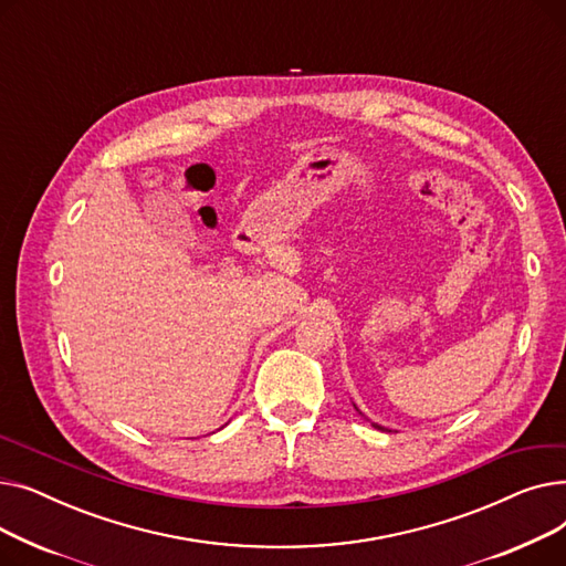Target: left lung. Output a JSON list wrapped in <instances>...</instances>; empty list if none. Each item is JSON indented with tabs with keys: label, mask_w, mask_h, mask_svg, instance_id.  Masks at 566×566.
I'll list each match as a JSON object with an SVG mask.
<instances>
[{
	"label": "left lung",
	"mask_w": 566,
	"mask_h": 566,
	"mask_svg": "<svg viewBox=\"0 0 566 566\" xmlns=\"http://www.w3.org/2000/svg\"><path fill=\"white\" fill-rule=\"evenodd\" d=\"M374 427H376V429H382V427H378V424H374ZM382 431H385V429H382Z\"/></svg>",
	"instance_id": "obj_1"
}]
</instances>
